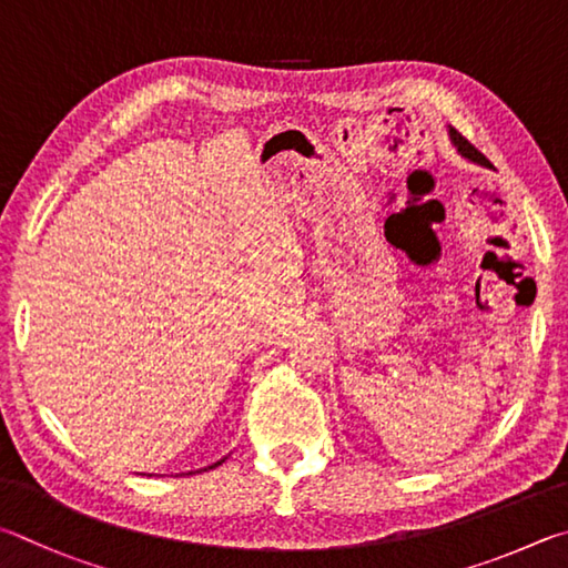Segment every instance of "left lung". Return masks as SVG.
Instances as JSON below:
<instances>
[{
    "label": "left lung",
    "mask_w": 568,
    "mask_h": 568,
    "mask_svg": "<svg viewBox=\"0 0 568 568\" xmlns=\"http://www.w3.org/2000/svg\"><path fill=\"white\" fill-rule=\"evenodd\" d=\"M449 139H452V144H454L456 149H459V154L469 159V162H476V164H481V166H491L489 159H486V156L479 152V149H476V146L469 142V139H464L459 132H456L454 126H449Z\"/></svg>",
    "instance_id": "8db88e82"
}]
</instances>
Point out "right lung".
<instances>
[{
	"label": "right lung",
	"mask_w": 568,
	"mask_h": 568,
	"mask_svg": "<svg viewBox=\"0 0 568 568\" xmlns=\"http://www.w3.org/2000/svg\"><path fill=\"white\" fill-rule=\"evenodd\" d=\"M222 462H224V459H222ZM222 462H216V464H212V466H206V469H214V466H219ZM206 469H202V471H206ZM189 474H192V471H189Z\"/></svg>",
	"instance_id": "right-lung-1"
}]
</instances>
